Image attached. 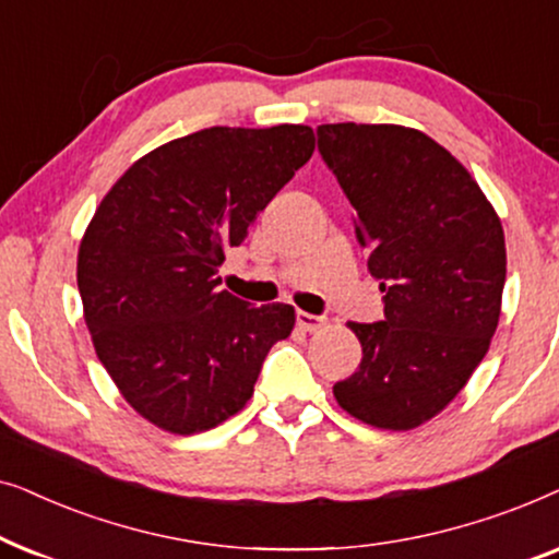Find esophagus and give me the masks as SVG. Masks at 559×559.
I'll use <instances>...</instances> for the list:
<instances>
[{
    "label": "esophagus",
    "instance_id": "1",
    "mask_svg": "<svg viewBox=\"0 0 559 559\" xmlns=\"http://www.w3.org/2000/svg\"><path fill=\"white\" fill-rule=\"evenodd\" d=\"M325 323H328L325 318L312 316V312H305V310L297 312V325H300L302 331H308V333H318V331H323Z\"/></svg>",
    "mask_w": 559,
    "mask_h": 559
}]
</instances>
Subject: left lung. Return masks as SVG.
<instances>
[{
  "instance_id": "left-lung-1",
  "label": "left lung",
  "mask_w": 559,
  "mask_h": 559,
  "mask_svg": "<svg viewBox=\"0 0 559 559\" xmlns=\"http://www.w3.org/2000/svg\"><path fill=\"white\" fill-rule=\"evenodd\" d=\"M318 150L358 213L384 320L348 323L364 358L335 402L379 430L440 415L484 361L499 325L507 243L473 175L400 124H320Z\"/></svg>"
}]
</instances>
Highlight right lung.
<instances>
[{
  "label": "right lung",
  "instance_id": "add662e5",
  "mask_svg": "<svg viewBox=\"0 0 559 559\" xmlns=\"http://www.w3.org/2000/svg\"><path fill=\"white\" fill-rule=\"evenodd\" d=\"M316 150L302 124L211 127L136 159L79 247V293L98 361L129 407L195 435L247 407L295 308L218 289L226 249Z\"/></svg>",
  "mask_w": 559,
  "mask_h": 559
}]
</instances>
